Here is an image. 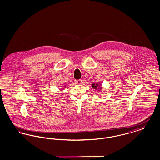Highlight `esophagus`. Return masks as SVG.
<instances>
[{"label":"esophagus","instance_id":"1","mask_svg":"<svg viewBox=\"0 0 160 160\" xmlns=\"http://www.w3.org/2000/svg\"><path fill=\"white\" fill-rule=\"evenodd\" d=\"M82 82H83V80H81V79H80V80H76V84H80L82 83Z\"/></svg>","mask_w":160,"mask_h":160}]
</instances>
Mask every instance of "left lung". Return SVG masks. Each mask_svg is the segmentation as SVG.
<instances>
[{"instance_id":"1","label":"left lung","mask_w":160,"mask_h":160,"mask_svg":"<svg viewBox=\"0 0 160 160\" xmlns=\"http://www.w3.org/2000/svg\"><path fill=\"white\" fill-rule=\"evenodd\" d=\"M92 88L95 91L97 90L98 91H101L102 89L101 85L99 83H92Z\"/></svg>"}]
</instances>
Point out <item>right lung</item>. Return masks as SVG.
I'll return each instance as SVG.
<instances>
[{
  "label": "right lung",
  "mask_w": 160,
  "mask_h": 160,
  "mask_svg": "<svg viewBox=\"0 0 160 160\" xmlns=\"http://www.w3.org/2000/svg\"><path fill=\"white\" fill-rule=\"evenodd\" d=\"M66 86H67V85H65V87H66Z\"/></svg>",
  "instance_id": "right-lung-1"
}]
</instances>
